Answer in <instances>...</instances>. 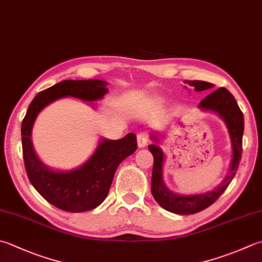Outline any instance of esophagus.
<instances>
[{
	"label": "esophagus",
	"instance_id": "1",
	"mask_svg": "<svg viewBox=\"0 0 262 262\" xmlns=\"http://www.w3.org/2000/svg\"><path fill=\"white\" fill-rule=\"evenodd\" d=\"M148 143H150V136L147 133L142 132L137 135V144L140 147H145Z\"/></svg>",
	"mask_w": 262,
	"mask_h": 262
}]
</instances>
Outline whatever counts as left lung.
Here are the masks:
<instances>
[{"label": "left lung", "instance_id": "obj_1", "mask_svg": "<svg viewBox=\"0 0 262 262\" xmlns=\"http://www.w3.org/2000/svg\"><path fill=\"white\" fill-rule=\"evenodd\" d=\"M186 83L189 86L194 87V90L196 92L210 90L213 87V84L203 80H188ZM199 106L204 110L217 112L226 122L230 138H232L233 159L232 163H230L229 175L224 179L220 186L214 189V191L207 192L204 194H198V195H179V194H175L169 191L162 182L163 152L161 151V148L158 147L156 144L148 145V150H150L153 155V159H155L151 179L152 195L163 209L177 214L196 213L211 206L226 191V188L237 171L241 157H242L244 117L232 93L227 89H225V87H220V89L211 92V93L204 97L200 102ZM152 140H155V142L158 143L155 135H152Z\"/></svg>", "mask_w": 262, "mask_h": 262}]
</instances>
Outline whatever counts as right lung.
Returning a JSON list of instances; mask_svg holds the SVG:
<instances>
[{
  "label": "right lung",
  "instance_id": "obj_1",
  "mask_svg": "<svg viewBox=\"0 0 262 262\" xmlns=\"http://www.w3.org/2000/svg\"><path fill=\"white\" fill-rule=\"evenodd\" d=\"M105 85L99 79L60 81L34 97L21 122L23 157L29 181L46 201L64 211H89L104 201L119 163L136 151V136L129 133L118 141L102 140L83 166L71 171H54L44 166L33 150L34 121L44 106L60 97L90 102L102 99L107 92Z\"/></svg>",
  "mask_w": 262,
  "mask_h": 262
}]
</instances>
